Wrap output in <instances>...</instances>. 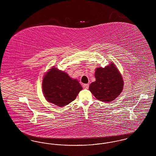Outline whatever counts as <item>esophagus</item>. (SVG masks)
Segmentation results:
<instances>
[{"label":"esophagus","mask_w":156,"mask_h":156,"mask_svg":"<svg viewBox=\"0 0 156 156\" xmlns=\"http://www.w3.org/2000/svg\"><path fill=\"white\" fill-rule=\"evenodd\" d=\"M83 87L84 89H88V88H89V84H87V83L83 84Z\"/></svg>","instance_id":"1"}]
</instances>
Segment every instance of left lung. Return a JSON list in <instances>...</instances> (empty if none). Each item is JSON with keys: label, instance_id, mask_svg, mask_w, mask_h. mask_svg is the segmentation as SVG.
<instances>
[{"label": "left lung", "instance_id": "obj_1", "mask_svg": "<svg viewBox=\"0 0 156 156\" xmlns=\"http://www.w3.org/2000/svg\"><path fill=\"white\" fill-rule=\"evenodd\" d=\"M96 81L89 85V90L99 101L109 102L122 92L124 82L118 69L113 62L95 69Z\"/></svg>", "mask_w": 156, "mask_h": 156}]
</instances>
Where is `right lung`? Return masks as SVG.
<instances>
[{"mask_svg":"<svg viewBox=\"0 0 156 156\" xmlns=\"http://www.w3.org/2000/svg\"><path fill=\"white\" fill-rule=\"evenodd\" d=\"M42 88L48 102L63 107L74 101L82 87L66 73L52 67L43 77Z\"/></svg>","mask_w":156,"mask_h":156,"instance_id":"1","label":"right lung"}]
</instances>
